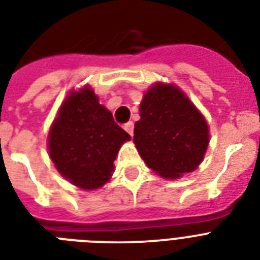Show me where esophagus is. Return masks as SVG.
<instances>
[{
    "label": "esophagus",
    "mask_w": 260,
    "mask_h": 260,
    "mask_svg": "<svg viewBox=\"0 0 260 260\" xmlns=\"http://www.w3.org/2000/svg\"><path fill=\"white\" fill-rule=\"evenodd\" d=\"M125 130L128 134L133 135V133H134V123H133V122H127L125 125Z\"/></svg>",
    "instance_id": "esophagus-1"
}]
</instances>
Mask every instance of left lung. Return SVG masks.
<instances>
[{
    "instance_id": "left-lung-1",
    "label": "left lung",
    "mask_w": 260,
    "mask_h": 260,
    "mask_svg": "<svg viewBox=\"0 0 260 260\" xmlns=\"http://www.w3.org/2000/svg\"><path fill=\"white\" fill-rule=\"evenodd\" d=\"M139 115L134 143L151 170L177 179L201 165L209 146V126L181 89L155 83L143 95Z\"/></svg>"
}]
</instances>
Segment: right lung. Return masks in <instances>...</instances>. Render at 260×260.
<instances>
[{
	"mask_svg": "<svg viewBox=\"0 0 260 260\" xmlns=\"http://www.w3.org/2000/svg\"><path fill=\"white\" fill-rule=\"evenodd\" d=\"M132 138L115 123L90 86L72 91L59 107L48 137L58 173L77 187L95 190L113 175L122 143Z\"/></svg>",
	"mask_w": 260,
	"mask_h": 260,
	"instance_id": "right-lung-1",
	"label": "right lung"
}]
</instances>
